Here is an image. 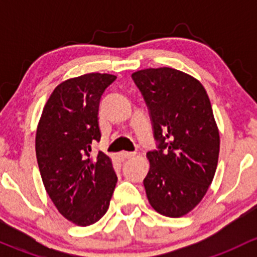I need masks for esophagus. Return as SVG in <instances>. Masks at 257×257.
Listing matches in <instances>:
<instances>
[{
    "label": "esophagus",
    "instance_id": "34e87169",
    "mask_svg": "<svg viewBox=\"0 0 257 257\" xmlns=\"http://www.w3.org/2000/svg\"><path fill=\"white\" fill-rule=\"evenodd\" d=\"M136 155V153H132V152H121L119 153V157L123 158V159H131Z\"/></svg>",
    "mask_w": 257,
    "mask_h": 257
}]
</instances>
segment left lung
<instances>
[{
  "mask_svg": "<svg viewBox=\"0 0 257 257\" xmlns=\"http://www.w3.org/2000/svg\"><path fill=\"white\" fill-rule=\"evenodd\" d=\"M149 108L158 150L148 152L143 184L152 208L169 217L191 211L214 179L220 136L205 88L169 67L132 74Z\"/></svg>",
  "mask_w": 257,
  "mask_h": 257,
  "instance_id": "1",
  "label": "left lung"
}]
</instances>
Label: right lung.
<instances>
[{"mask_svg":"<svg viewBox=\"0 0 257 257\" xmlns=\"http://www.w3.org/2000/svg\"><path fill=\"white\" fill-rule=\"evenodd\" d=\"M116 77L88 73L57 85L42 110L36 133V157L46 191L57 210L78 226L97 222L109 208L118 178L100 141V97Z\"/></svg>","mask_w":257,"mask_h":257,"instance_id":"right-lung-1","label":"right lung"}]
</instances>
